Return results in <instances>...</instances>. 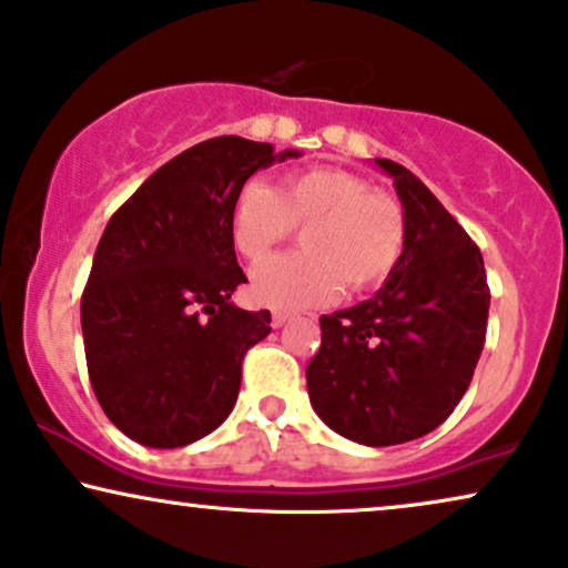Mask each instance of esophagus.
Wrapping results in <instances>:
<instances>
[{
	"mask_svg": "<svg viewBox=\"0 0 568 568\" xmlns=\"http://www.w3.org/2000/svg\"><path fill=\"white\" fill-rule=\"evenodd\" d=\"M293 317L291 312H272V327H283Z\"/></svg>",
	"mask_w": 568,
	"mask_h": 568,
	"instance_id": "1",
	"label": "esophagus"
}]
</instances>
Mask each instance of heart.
I'll use <instances>...</instances> for the list:
<instances>
[{
  "instance_id": "obj_1",
  "label": "heart",
  "mask_w": 568,
  "mask_h": 568,
  "mask_svg": "<svg viewBox=\"0 0 568 568\" xmlns=\"http://www.w3.org/2000/svg\"><path fill=\"white\" fill-rule=\"evenodd\" d=\"M304 231V254L277 256L251 277L264 306L301 308L333 301L343 285L362 293L383 285L406 248V214L390 193L341 168H312L285 175L277 189L251 178L231 206L233 246L260 264Z\"/></svg>"
}]
</instances>
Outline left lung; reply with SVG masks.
Instances as JSON below:
<instances>
[{
    "mask_svg": "<svg viewBox=\"0 0 568 568\" xmlns=\"http://www.w3.org/2000/svg\"><path fill=\"white\" fill-rule=\"evenodd\" d=\"M375 162L404 204V256L375 296L322 314L306 387L329 429L383 448L433 433L464 398L485 346L490 288L483 254L433 191L404 164Z\"/></svg>",
    "mask_w": 568,
    "mask_h": 568,
    "instance_id": "8db88e82",
    "label": "left lung"
}]
</instances>
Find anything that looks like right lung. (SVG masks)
Wrapping results in <instances>:
<instances>
[{
	"instance_id": "add662e5",
	"label": "right lung",
	"mask_w": 568,
	"mask_h": 568,
	"mask_svg": "<svg viewBox=\"0 0 568 568\" xmlns=\"http://www.w3.org/2000/svg\"><path fill=\"white\" fill-rule=\"evenodd\" d=\"M298 152L217 135L172 156L112 214L81 298L89 379L131 440L181 448L233 412L241 364L270 335V312L231 296V206L256 170Z\"/></svg>"
}]
</instances>
